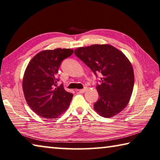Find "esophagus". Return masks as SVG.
I'll return each mask as SVG.
<instances>
[{
    "label": "esophagus",
    "instance_id": "1",
    "mask_svg": "<svg viewBox=\"0 0 160 160\" xmlns=\"http://www.w3.org/2000/svg\"><path fill=\"white\" fill-rule=\"evenodd\" d=\"M86 90H87V88H83V89L78 90V91H79V92H81V93H82V92H85Z\"/></svg>",
    "mask_w": 160,
    "mask_h": 160
}]
</instances>
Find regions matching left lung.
<instances>
[{
    "instance_id": "1",
    "label": "left lung",
    "mask_w": 160,
    "mask_h": 160,
    "mask_svg": "<svg viewBox=\"0 0 160 160\" xmlns=\"http://www.w3.org/2000/svg\"><path fill=\"white\" fill-rule=\"evenodd\" d=\"M75 55L90 68L96 77L99 98L94 109L99 115L111 118L121 112L130 101L134 82L133 68L120 50L110 45L79 48Z\"/></svg>"
}]
</instances>
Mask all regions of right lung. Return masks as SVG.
Here are the masks:
<instances>
[{"mask_svg":"<svg viewBox=\"0 0 160 160\" xmlns=\"http://www.w3.org/2000/svg\"><path fill=\"white\" fill-rule=\"evenodd\" d=\"M73 50L57 48L35 55L28 65L22 80L25 100L37 115L55 119L69 107L73 95L58 85V69Z\"/></svg>","mask_w":160,"mask_h":160,"instance_id":"1","label":"right lung"}]
</instances>
